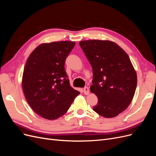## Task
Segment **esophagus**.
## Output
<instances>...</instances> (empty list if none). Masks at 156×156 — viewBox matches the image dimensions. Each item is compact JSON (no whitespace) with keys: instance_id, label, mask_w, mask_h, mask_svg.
<instances>
[{"instance_id":"1","label":"esophagus","mask_w":156,"mask_h":156,"mask_svg":"<svg viewBox=\"0 0 156 156\" xmlns=\"http://www.w3.org/2000/svg\"><path fill=\"white\" fill-rule=\"evenodd\" d=\"M83 92L84 94H85V95H88V94H89V88L87 87H84L83 88Z\"/></svg>"}]
</instances>
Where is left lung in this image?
<instances>
[{
  "label": "left lung",
  "instance_id": "1",
  "mask_svg": "<svg viewBox=\"0 0 156 156\" xmlns=\"http://www.w3.org/2000/svg\"><path fill=\"white\" fill-rule=\"evenodd\" d=\"M79 45L92 68L90 91L98 98L93 110L105 118L118 116L131 103L137 83L129 56L109 40H84Z\"/></svg>",
  "mask_w": 156,
  "mask_h": 156
}]
</instances>
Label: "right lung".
<instances>
[{
  "label": "right lung",
  "mask_w": 156,
  "mask_h": 156,
  "mask_svg": "<svg viewBox=\"0 0 156 156\" xmlns=\"http://www.w3.org/2000/svg\"><path fill=\"white\" fill-rule=\"evenodd\" d=\"M75 42L54 41L39 45L28 58L22 78L26 100L37 115L56 120L68 111L80 92L70 86L65 61Z\"/></svg>",
  "instance_id": "add662e5"
}]
</instances>
